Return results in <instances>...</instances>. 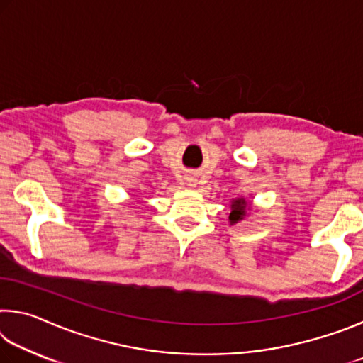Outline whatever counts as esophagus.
Instances as JSON below:
<instances>
[{"mask_svg":"<svg viewBox=\"0 0 363 363\" xmlns=\"http://www.w3.org/2000/svg\"><path fill=\"white\" fill-rule=\"evenodd\" d=\"M187 182H189V186H195V179H192V177H190Z\"/></svg>","mask_w":363,"mask_h":363,"instance_id":"1","label":"esophagus"}]
</instances>
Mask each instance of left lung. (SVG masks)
Masks as SVG:
<instances>
[{"mask_svg":"<svg viewBox=\"0 0 363 363\" xmlns=\"http://www.w3.org/2000/svg\"><path fill=\"white\" fill-rule=\"evenodd\" d=\"M251 210V201L243 199V196H237V199L230 200L229 206V224L235 225L243 223L248 218V213Z\"/></svg>","mask_w":363,"mask_h":363,"instance_id":"obj_1","label":"left lung"}]
</instances>
